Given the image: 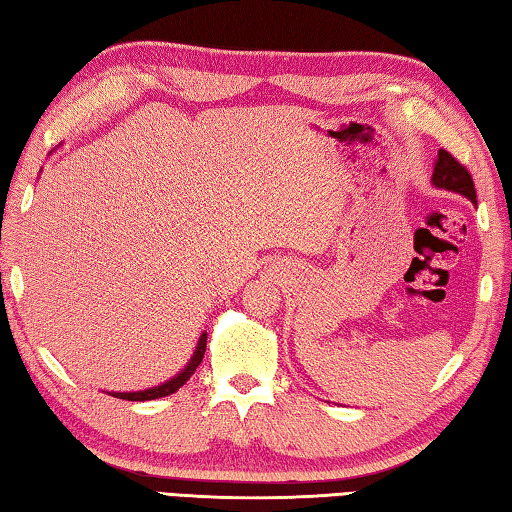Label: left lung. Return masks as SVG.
I'll list each match as a JSON object with an SVG mask.
<instances>
[{
    "label": "left lung",
    "instance_id": "left-lung-1",
    "mask_svg": "<svg viewBox=\"0 0 512 512\" xmlns=\"http://www.w3.org/2000/svg\"><path fill=\"white\" fill-rule=\"evenodd\" d=\"M432 184L436 188H445V191L459 193L463 197H468L472 204H477V191H474V182L470 173L447 150H438V157L434 161Z\"/></svg>",
    "mask_w": 512,
    "mask_h": 512
}]
</instances>
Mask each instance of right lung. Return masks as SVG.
I'll use <instances>...</instances> for the list:
<instances>
[{"label":"right lung","instance_id":"right-lung-1","mask_svg":"<svg viewBox=\"0 0 512 512\" xmlns=\"http://www.w3.org/2000/svg\"><path fill=\"white\" fill-rule=\"evenodd\" d=\"M206 351V333L200 335L197 339V346L191 355V360L186 362V366L173 378L157 384V387H150V389H141V391H107V396L112 398H121V400H134V402H143V400H157V398H164L170 396V393H175L179 387H184V384L191 380V375L195 373L197 366H200L202 357Z\"/></svg>","mask_w":512,"mask_h":512}]
</instances>
